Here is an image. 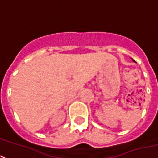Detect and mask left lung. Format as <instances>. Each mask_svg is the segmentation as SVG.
Segmentation results:
<instances>
[{"mask_svg":"<svg viewBox=\"0 0 158 158\" xmlns=\"http://www.w3.org/2000/svg\"><path fill=\"white\" fill-rule=\"evenodd\" d=\"M132 61H133V62H135V61H134V60H132Z\"/></svg>","mask_w":158,"mask_h":158,"instance_id":"left-lung-1","label":"left lung"}]
</instances>
